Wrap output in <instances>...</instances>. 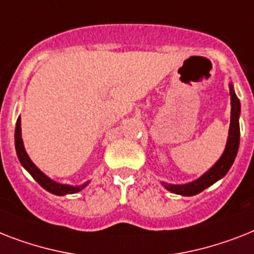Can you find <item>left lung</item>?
<instances>
[{"label":"left lung","instance_id":"1","mask_svg":"<svg viewBox=\"0 0 254 254\" xmlns=\"http://www.w3.org/2000/svg\"><path fill=\"white\" fill-rule=\"evenodd\" d=\"M230 94H231V125L230 133H228V141L226 145L223 155L220 156V159L206 172L203 176H201L198 180L189 183L185 185H171L167 183H163L167 190L176 193L181 195H194L205 190L206 188L213 185L214 183L222 179L224 175L227 174L228 170L232 166L236 154L239 150V142H240V127H239V116H240V100L238 99L234 91V86L230 84Z\"/></svg>","mask_w":254,"mask_h":254}]
</instances>
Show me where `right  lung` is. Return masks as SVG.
Segmentation results:
<instances>
[{"label":"right lung","mask_w":254,"mask_h":254,"mask_svg":"<svg viewBox=\"0 0 254 254\" xmlns=\"http://www.w3.org/2000/svg\"><path fill=\"white\" fill-rule=\"evenodd\" d=\"M15 150L16 155H18V159L22 163V166L26 168L30 175L34 177L35 180L38 181L41 187L44 188L45 190H48L49 193L56 195H65V194H73V193H77V191L82 190L88 183L80 185V187H71V185H64L59 184L56 181L51 180L49 177L45 176L38 167L35 166L34 163L31 162V159L27 155L26 150H24L23 141H22V135H20V119L16 120V127H15Z\"/></svg>","instance_id":"right-lung-1"}]
</instances>
